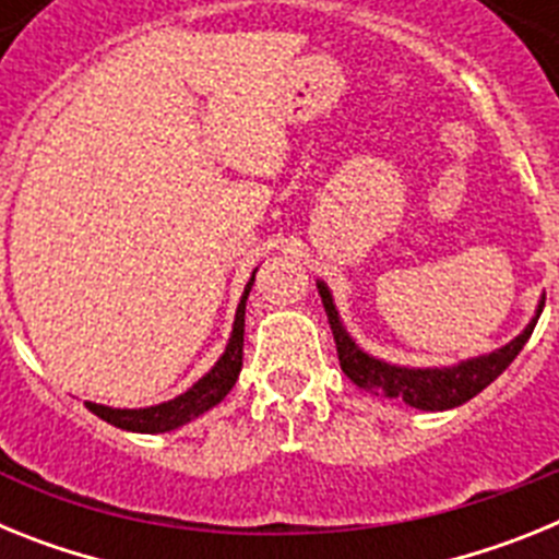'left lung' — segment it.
<instances>
[{
    "instance_id": "left-lung-1",
    "label": "left lung",
    "mask_w": 559,
    "mask_h": 559,
    "mask_svg": "<svg viewBox=\"0 0 559 559\" xmlns=\"http://www.w3.org/2000/svg\"><path fill=\"white\" fill-rule=\"evenodd\" d=\"M316 288H319V296H322L324 313H328L330 330H333L335 349H338L344 374L353 380L355 386L367 389L372 394H383V397H400L408 406L419 408V412H448V408L462 406V403L476 397L481 389L490 386L492 380L518 358L523 344L530 341L532 330H535L537 319L543 313V305H546V294H543L535 316H532V322L510 344H503L501 349H492V353L478 355V358L459 360L453 367L412 369L386 364V360L364 353L353 341V335L344 330V324H341L338 310H335L333 294H330L328 285L319 280Z\"/></svg>"
}]
</instances>
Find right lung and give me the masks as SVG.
Segmentation results:
<instances>
[{"label": "right lung", "mask_w": 559, "mask_h": 559, "mask_svg": "<svg viewBox=\"0 0 559 559\" xmlns=\"http://www.w3.org/2000/svg\"><path fill=\"white\" fill-rule=\"evenodd\" d=\"M257 269L251 271V280L246 283L243 296H240V305L235 310V324H231L229 344H226L224 355L218 358V364L199 380L192 383L185 394L179 397L159 403V406L147 408H111L100 406V403H88L86 408L92 414H97L100 419L111 423L114 428H122V431H136V433H165L173 428L187 426L190 419L201 417L204 412H210L212 406H218L221 400L231 392L235 386L240 367H243V328H246V299H249V290L254 285Z\"/></svg>", "instance_id": "add662e5"}]
</instances>
